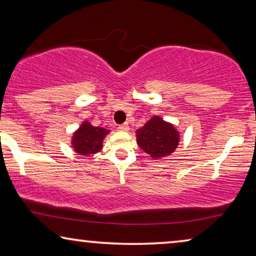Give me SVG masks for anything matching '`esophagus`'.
Segmentation results:
<instances>
[{
	"label": "esophagus",
	"instance_id": "1",
	"mask_svg": "<svg viewBox=\"0 0 256 256\" xmlns=\"http://www.w3.org/2000/svg\"><path fill=\"white\" fill-rule=\"evenodd\" d=\"M118 130L121 132H128L129 130V124H127V122H124V124H122L118 126Z\"/></svg>",
	"mask_w": 256,
	"mask_h": 256
}]
</instances>
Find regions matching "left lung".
I'll return each mask as SVG.
<instances>
[{"label":"left lung","instance_id":"obj_1","mask_svg":"<svg viewBox=\"0 0 256 256\" xmlns=\"http://www.w3.org/2000/svg\"><path fill=\"white\" fill-rule=\"evenodd\" d=\"M138 144L152 158L169 156L180 142V134L171 124L154 116L136 132Z\"/></svg>","mask_w":256,"mask_h":256}]
</instances>
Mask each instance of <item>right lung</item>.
<instances>
[{
  "label": "right lung",
  "mask_w": 256,
  "mask_h": 256,
  "mask_svg": "<svg viewBox=\"0 0 256 256\" xmlns=\"http://www.w3.org/2000/svg\"><path fill=\"white\" fill-rule=\"evenodd\" d=\"M108 130L101 127H93L90 122H84L74 132L72 140L73 148L79 155L88 156L99 152L102 148V141Z\"/></svg>",
  "instance_id": "obj_1"
}]
</instances>
